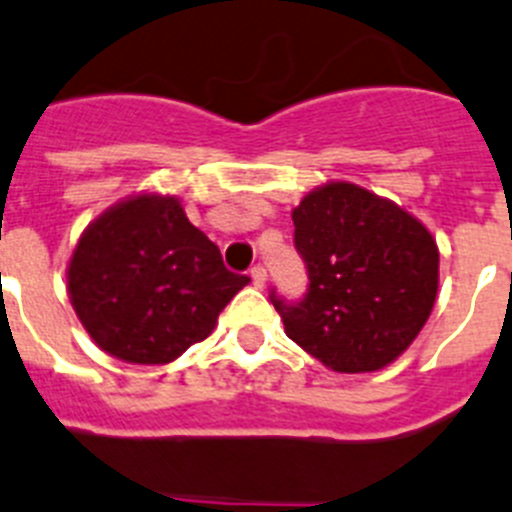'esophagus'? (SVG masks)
<instances>
[{
	"label": "esophagus",
	"mask_w": 512,
	"mask_h": 512,
	"mask_svg": "<svg viewBox=\"0 0 512 512\" xmlns=\"http://www.w3.org/2000/svg\"><path fill=\"white\" fill-rule=\"evenodd\" d=\"M250 278H252V285H255V288H262V285H265V280H267L265 267H262V265L252 267V270H250Z\"/></svg>",
	"instance_id": "esophagus-1"
}]
</instances>
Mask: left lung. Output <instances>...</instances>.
Masks as SVG:
<instances>
[{
    "label": "left lung",
    "mask_w": 512,
    "mask_h": 512,
    "mask_svg": "<svg viewBox=\"0 0 512 512\" xmlns=\"http://www.w3.org/2000/svg\"><path fill=\"white\" fill-rule=\"evenodd\" d=\"M308 295L272 298L290 341L338 374L394 364L429 321L439 250L414 214L351 181L315 186L293 209Z\"/></svg>",
    "instance_id": "1"
}]
</instances>
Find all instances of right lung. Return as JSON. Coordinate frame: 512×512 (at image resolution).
<instances>
[{
    "label": "right lung",
    "mask_w": 512,
    "mask_h": 512,
    "mask_svg": "<svg viewBox=\"0 0 512 512\" xmlns=\"http://www.w3.org/2000/svg\"><path fill=\"white\" fill-rule=\"evenodd\" d=\"M68 295L88 336L126 364H171L217 328L250 278L224 267L219 247L171 194L121 199L80 234Z\"/></svg>",
    "instance_id": "1"
}]
</instances>
